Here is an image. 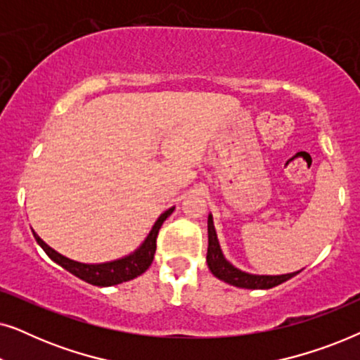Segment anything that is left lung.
I'll use <instances>...</instances> for the list:
<instances>
[{"instance_id":"left-lung-1","label":"left lung","mask_w":360,"mask_h":360,"mask_svg":"<svg viewBox=\"0 0 360 360\" xmlns=\"http://www.w3.org/2000/svg\"><path fill=\"white\" fill-rule=\"evenodd\" d=\"M206 262H208V267L214 277H218L229 285H234V287L250 290H267L277 287V285L287 282L288 278L300 274L298 270V272L285 275H252L236 269L223 255V250H221L218 243V236H216L213 216L211 214L208 216V254H206Z\"/></svg>"}]
</instances>
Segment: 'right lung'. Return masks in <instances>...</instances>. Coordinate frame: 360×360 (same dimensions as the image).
Listing matches in <instances>:
<instances>
[{
    "instance_id": "1",
    "label": "right lung",
    "mask_w": 360,
    "mask_h": 360,
    "mask_svg": "<svg viewBox=\"0 0 360 360\" xmlns=\"http://www.w3.org/2000/svg\"><path fill=\"white\" fill-rule=\"evenodd\" d=\"M175 206H172L159 216V219L155 221V224L152 226L149 236H147L144 243L141 244L139 249H136L134 252L126 255V257L111 260V262L105 264H82L77 262V260H72L65 257V255L58 254L57 250H53L51 245H47L44 240L39 238V236L34 233V238H36L37 244L41 245L49 257H51L53 262L60 265L68 272L75 275V277L82 278L83 282L96 285V287H111V285H117L122 282H127V280H132L139 277L141 274H144L147 269L150 267L152 260H154L155 248H157V234H159V229L164 221L169 218V216L174 213Z\"/></svg>"
}]
</instances>
